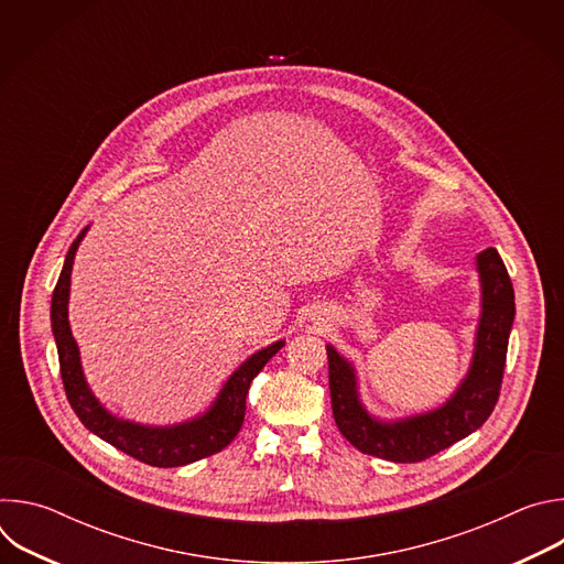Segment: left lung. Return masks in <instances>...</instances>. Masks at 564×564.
<instances>
[{"label":"left lung","mask_w":564,"mask_h":564,"mask_svg":"<svg viewBox=\"0 0 564 564\" xmlns=\"http://www.w3.org/2000/svg\"><path fill=\"white\" fill-rule=\"evenodd\" d=\"M475 270L479 276V318L473 359L466 377L440 409L399 420L375 417L361 401L352 361L339 355L335 346H326L333 415L341 435L361 453L401 464L422 462L475 433L494 413L513 328L516 296L496 248L477 254Z\"/></svg>","instance_id":"1"}]
</instances>
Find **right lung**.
<instances>
[{
	"instance_id": "right-lung-1",
	"label": "right lung",
	"mask_w": 564,
	"mask_h": 564,
	"mask_svg": "<svg viewBox=\"0 0 564 564\" xmlns=\"http://www.w3.org/2000/svg\"><path fill=\"white\" fill-rule=\"evenodd\" d=\"M87 231L89 227L79 231L73 240V246L68 248L62 274L51 299V328L57 346L62 383L70 409L94 435L149 466H185L223 451L238 435L240 426H243L246 397L252 379L285 346V339H279L268 348L250 355L223 383L216 399L212 401V406L205 413L196 415L194 420L172 426H147L109 413L87 383L83 361H79V348L73 339L68 324L73 261Z\"/></svg>"
}]
</instances>
